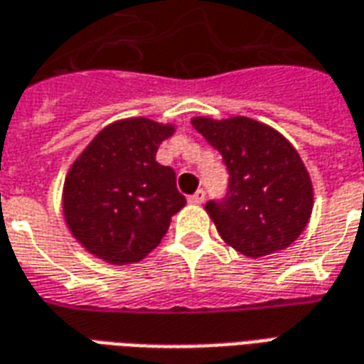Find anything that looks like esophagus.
I'll list each match as a JSON object with an SVG mask.
<instances>
[{
    "label": "esophagus",
    "instance_id": "esophagus-1",
    "mask_svg": "<svg viewBox=\"0 0 364 364\" xmlns=\"http://www.w3.org/2000/svg\"><path fill=\"white\" fill-rule=\"evenodd\" d=\"M205 198H206V193L203 189H198L195 195H191L189 197V203L191 205H203L205 203Z\"/></svg>",
    "mask_w": 364,
    "mask_h": 364
}]
</instances>
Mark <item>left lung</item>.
I'll return each mask as SVG.
<instances>
[{"instance_id": "1", "label": "left lung", "mask_w": 364, "mask_h": 364, "mask_svg": "<svg viewBox=\"0 0 364 364\" xmlns=\"http://www.w3.org/2000/svg\"><path fill=\"white\" fill-rule=\"evenodd\" d=\"M220 151L228 187L205 205L222 240L247 257L289 247L312 213V183L296 150L257 120L193 119Z\"/></svg>"}]
</instances>
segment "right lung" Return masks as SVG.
I'll return each mask as SVG.
<instances>
[{
	"label": "right lung",
	"mask_w": 364,
	"mask_h": 364,
	"mask_svg": "<svg viewBox=\"0 0 364 364\" xmlns=\"http://www.w3.org/2000/svg\"><path fill=\"white\" fill-rule=\"evenodd\" d=\"M173 127L150 119L119 120L83 150L64 183V214L77 242L122 265L144 259L185 206L175 171L156 161Z\"/></svg>",
	"instance_id": "1"
}]
</instances>
